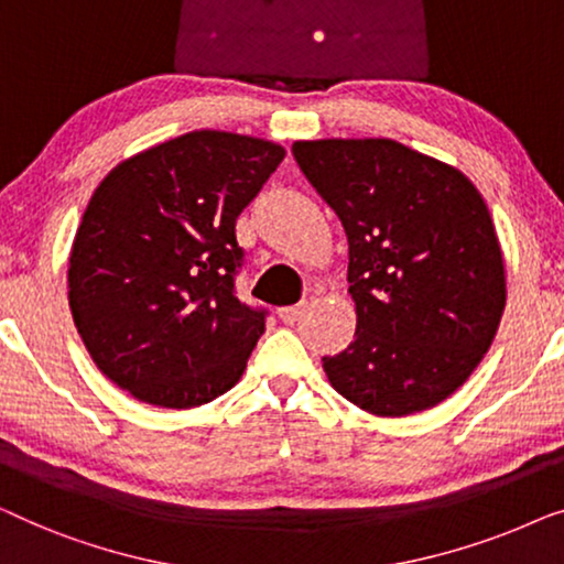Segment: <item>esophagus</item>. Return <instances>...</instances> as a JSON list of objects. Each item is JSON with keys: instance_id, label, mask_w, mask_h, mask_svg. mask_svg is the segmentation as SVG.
<instances>
[{"instance_id": "34e87169", "label": "esophagus", "mask_w": 564, "mask_h": 564, "mask_svg": "<svg viewBox=\"0 0 564 564\" xmlns=\"http://www.w3.org/2000/svg\"><path fill=\"white\" fill-rule=\"evenodd\" d=\"M306 312H308V301H299V304H293V306L279 308V316L283 324H293V322H299Z\"/></svg>"}]
</instances>
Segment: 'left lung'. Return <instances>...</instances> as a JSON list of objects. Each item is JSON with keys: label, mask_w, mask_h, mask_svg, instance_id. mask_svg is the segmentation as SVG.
Here are the masks:
<instances>
[{"label": "left lung", "mask_w": 564, "mask_h": 564, "mask_svg": "<svg viewBox=\"0 0 564 564\" xmlns=\"http://www.w3.org/2000/svg\"><path fill=\"white\" fill-rule=\"evenodd\" d=\"M293 158L343 221L355 339L322 358L332 388L376 416L449 399L494 343L506 265L482 196L455 165L388 138L299 140Z\"/></svg>", "instance_id": "8db88e82"}]
</instances>
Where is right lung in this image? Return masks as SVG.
I'll return each mask as SVG.
<instances>
[{
    "label": "right lung",
    "mask_w": 564,
    "mask_h": 564,
    "mask_svg": "<svg viewBox=\"0 0 564 564\" xmlns=\"http://www.w3.org/2000/svg\"><path fill=\"white\" fill-rule=\"evenodd\" d=\"M283 155L263 138L194 130L94 188L70 245L68 306L97 368L138 401L194 409L242 378L265 312L235 293V221Z\"/></svg>",
    "instance_id": "right-lung-1"
}]
</instances>
